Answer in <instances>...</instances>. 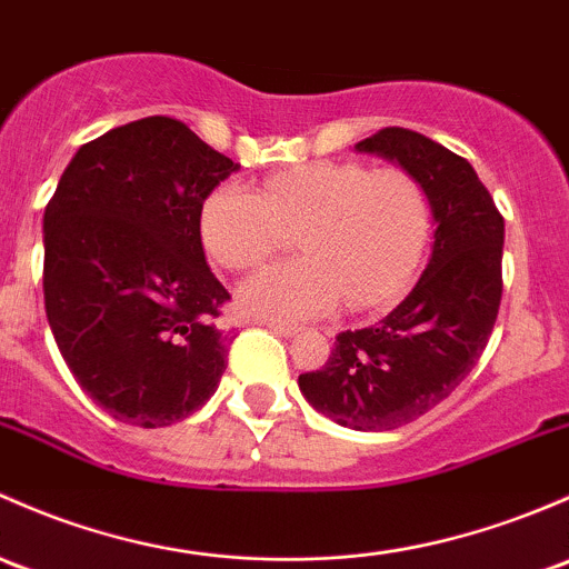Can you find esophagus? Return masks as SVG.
Here are the masks:
<instances>
[{
  "label": "esophagus",
  "instance_id": "esophagus-1",
  "mask_svg": "<svg viewBox=\"0 0 569 569\" xmlns=\"http://www.w3.org/2000/svg\"><path fill=\"white\" fill-rule=\"evenodd\" d=\"M269 330H272L274 335H280V338H295L297 332H300V327L295 325H280V321H269Z\"/></svg>",
  "mask_w": 569,
  "mask_h": 569
}]
</instances>
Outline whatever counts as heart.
Masks as SVG:
<instances>
[{
    "label": "heart",
    "instance_id": "b5f03b06",
    "mask_svg": "<svg viewBox=\"0 0 569 569\" xmlns=\"http://www.w3.org/2000/svg\"><path fill=\"white\" fill-rule=\"evenodd\" d=\"M201 242L220 267L253 269L297 231L302 259L261 269L237 291L256 319L305 321L343 297L385 308L409 289L430 231L420 179L403 169L313 160L274 171L259 190L223 182L201 207Z\"/></svg>",
    "mask_w": 569,
    "mask_h": 569
}]
</instances>
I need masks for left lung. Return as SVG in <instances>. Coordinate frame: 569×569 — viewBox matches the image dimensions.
Returning <instances> with one entry per match:
<instances>
[{"label":"left lung","instance_id":"obj_1","mask_svg":"<svg viewBox=\"0 0 569 569\" xmlns=\"http://www.w3.org/2000/svg\"><path fill=\"white\" fill-rule=\"evenodd\" d=\"M355 149L420 179L433 244L409 297L379 325L340 332L325 368L300 376V390L338 426L395 430L450 398L480 360L501 302L505 218L469 160L428 136L385 128Z\"/></svg>","mask_w":569,"mask_h":569}]
</instances>
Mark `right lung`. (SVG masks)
Returning a JSON list of instances; mask_svg holds the SVG:
<instances>
[{
    "label": "right lung",
    "instance_id": "1",
    "mask_svg": "<svg viewBox=\"0 0 569 569\" xmlns=\"http://www.w3.org/2000/svg\"><path fill=\"white\" fill-rule=\"evenodd\" d=\"M239 166L184 122L147 117L83 143L43 214V297L70 373L119 422L166 428L218 390L229 291L201 207Z\"/></svg>",
    "mask_w": 569,
    "mask_h": 569
}]
</instances>
